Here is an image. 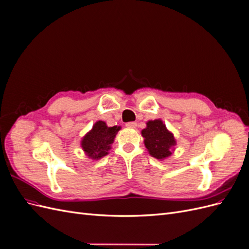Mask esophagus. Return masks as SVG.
Listing matches in <instances>:
<instances>
[{"instance_id":"obj_1","label":"esophagus","mask_w":249,"mask_h":249,"mask_svg":"<svg viewBox=\"0 0 249 249\" xmlns=\"http://www.w3.org/2000/svg\"><path fill=\"white\" fill-rule=\"evenodd\" d=\"M126 127H130V129H135V127L137 126V124L135 122H130V123H126L125 124Z\"/></svg>"}]
</instances>
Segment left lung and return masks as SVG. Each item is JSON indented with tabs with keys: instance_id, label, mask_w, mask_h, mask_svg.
Returning a JSON list of instances; mask_svg holds the SVG:
<instances>
[{
	"instance_id": "8db88e82",
	"label": "left lung",
	"mask_w": 249,
	"mask_h": 249,
	"mask_svg": "<svg viewBox=\"0 0 249 249\" xmlns=\"http://www.w3.org/2000/svg\"><path fill=\"white\" fill-rule=\"evenodd\" d=\"M144 144L149 155L158 160L171 156L172 148L177 144L173 134L170 133L161 119L149 120L146 127L141 131Z\"/></svg>"
}]
</instances>
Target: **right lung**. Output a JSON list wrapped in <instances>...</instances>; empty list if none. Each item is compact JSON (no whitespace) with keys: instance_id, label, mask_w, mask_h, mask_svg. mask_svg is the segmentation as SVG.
<instances>
[{"instance_id":"right-lung-1","label":"right lung","mask_w":249,"mask_h":249,"mask_svg":"<svg viewBox=\"0 0 249 249\" xmlns=\"http://www.w3.org/2000/svg\"><path fill=\"white\" fill-rule=\"evenodd\" d=\"M120 126H108L105 122H96L91 131H89L81 141V145L88 158L93 160H99L108 155L111 144L114 142V138Z\"/></svg>"}]
</instances>
